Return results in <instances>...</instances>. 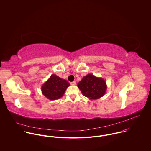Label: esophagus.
Listing matches in <instances>:
<instances>
[{"label":"esophagus","mask_w":151,"mask_h":151,"mask_svg":"<svg viewBox=\"0 0 151 151\" xmlns=\"http://www.w3.org/2000/svg\"><path fill=\"white\" fill-rule=\"evenodd\" d=\"M70 84L71 85V86H76V81H73V82H71L70 83Z\"/></svg>","instance_id":"obj_1"}]
</instances>
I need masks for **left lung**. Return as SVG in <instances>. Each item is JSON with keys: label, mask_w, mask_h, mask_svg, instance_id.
<instances>
[{"label": "left lung", "mask_w": 151, "mask_h": 151, "mask_svg": "<svg viewBox=\"0 0 151 151\" xmlns=\"http://www.w3.org/2000/svg\"><path fill=\"white\" fill-rule=\"evenodd\" d=\"M78 88L83 95L91 100H95L102 97L106 92V81L102 78L88 74L78 83Z\"/></svg>", "instance_id": "1"}]
</instances>
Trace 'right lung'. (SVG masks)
Masks as SVG:
<instances>
[{"mask_svg":"<svg viewBox=\"0 0 151 151\" xmlns=\"http://www.w3.org/2000/svg\"><path fill=\"white\" fill-rule=\"evenodd\" d=\"M70 84L56 74H52L41 86L43 95L49 100H56L62 98Z\"/></svg>","mask_w":151,"mask_h":151,"instance_id":"1","label":"right lung"}]
</instances>
